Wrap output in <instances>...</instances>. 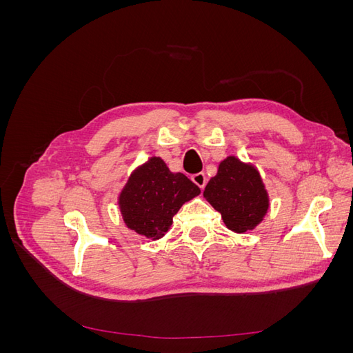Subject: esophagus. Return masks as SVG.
<instances>
[{
    "mask_svg": "<svg viewBox=\"0 0 353 353\" xmlns=\"http://www.w3.org/2000/svg\"><path fill=\"white\" fill-rule=\"evenodd\" d=\"M191 179H193V183H194L197 187H200L201 190L205 188V185H206V183H208V178H206L205 172H199V174H194L193 176H191Z\"/></svg>",
    "mask_w": 353,
    "mask_h": 353,
    "instance_id": "1",
    "label": "esophagus"
}]
</instances>
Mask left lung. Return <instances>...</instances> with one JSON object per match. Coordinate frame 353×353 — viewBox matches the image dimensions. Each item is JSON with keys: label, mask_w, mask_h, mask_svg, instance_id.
Returning a JSON list of instances; mask_svg holds the SVG:
<instances>
[{"label": "left lung", "mask_w": 353, "mask_h": 353, "mask_svg": "<svg viewBox=\"0 0 353 353\" xmlns=\"http://www.w3.org/2000/svg\"><path fill=\"white\" fill-rule=\"evenodd\" d=\"M203 196L234 232H245L259 225L270 208L268 193L258 169L243 163L236 156L222 160L218 174L210 178Z\"/></svg>", "instance_id": "8db88e82"}]
</instances>
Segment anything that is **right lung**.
<instances>
[{
	"label": "right lung",
	"instance_id": "1",
	"mask_svg": "<svg viewBox=\"0 0 353 353\" xmlns=\"http://www.w3.org/2000/svg\"><path fill=\"white\" fill-rule=\"evenodd\" d=\"M200 188L184 174L170 172L160 157H150L131 174L119 194V208L128 228L157 240L172 225V218Z\"/></svg>",
	"mask_w": 353,
	"mask_h": 353
}]
</instances>
